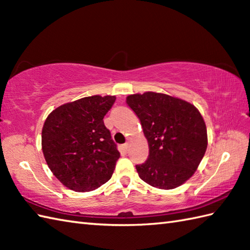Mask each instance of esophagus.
Returning <instances> with one entry per match:
<instances>
[{
	"label": "esophagus",
	"instance_id": "34e87169",
	"mask_svg": "<svg viewBox=\"0 0 250 250\" xmlns=\"http://www.w3.org/2000/svg\"><path fill=\"white\" fill-rule=\"evenodd\" d=\"M122 148H124L125 151H128V148H129V144H128V143H125V144L122 145Z\"/></svg>",
	"mask_w": 250,
	"mask_h": 250
}]
</instances>
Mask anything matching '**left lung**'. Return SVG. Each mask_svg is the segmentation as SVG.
Wrapping results in <instances>:
<instances>
[{"label":"left lung","instance_id":"left-lung-1","mask_svg":"<svg viewBox=\"0 0 250 250\" xmlns=\"http://www.w3.org/2000/svg\"><path fill=\"white\" fill-rule=\"evenodd\" d=\"M142 124L149 157L136 166L142 180L159 189H174L192 176L207 148L203 117L193 104L148 91L126 97Z\"/></svg>","mask_w":250,"mask_h":250}]
</instances>
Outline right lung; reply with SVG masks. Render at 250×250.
<instances>
[{"label":"right lung","mask_w":250,"mask_h":250,"mask_svg":"<svg viewBox=\"0 0 250 250\" xmlns=\"http://www.w3.org/2000/svg\"><path fill=\"white\" fill-rule=\"evenodd\" d=\"M115 95H92L65 103L47 117L42 150L52 174L76 192L98 189L110 179L120 157L103 118Z\"/></svg>","instance_id":"obj_1"}]
</instances>
